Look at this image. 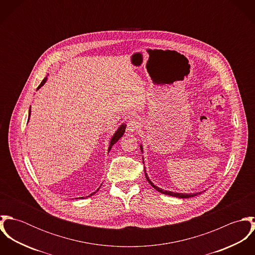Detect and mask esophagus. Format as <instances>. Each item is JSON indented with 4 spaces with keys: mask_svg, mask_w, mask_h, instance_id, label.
<instances>
[{
    "mask_svg": "<svg viewBox=\"0 0 255 255\" xmlns=\"http://www.w3.org/2000/svg\"><path fill=\"white\" fill-rule=\"evenodd\" d=\"M140 121L138 119H131L130 121H128V127H127V129L128 132H135L139 128H140Z\"/></svg>",
    "mask_w": 255,
    "mask_h": 255,
    "instance_id": "esophagus-1",
    "label": "esophagus"
}]
</instances>
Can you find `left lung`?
I'll use <instances>...</instances> for the list:
<instances>
[{"instance_id":"8db88e82","label":"left lung","mask_w":255,"mask_h":255,"mask_svg":"<svg viewBox=\"0 0 255 255\" xmlns=\"http://www.w3.org/2000/svg\"><path fill=\"white\" fill-rule=\"evenodd\" d=\"M140 149H141V151H143V150H142V146H140ZM144 173H145L146 179H147L148 182H149L156 190H158L159 192H161V193H163V194H167V195H171V196H175V197H179V198H188V197H193V196H195V195L201 193V192H195V193H178V192H173V191L164 190V189H162V188H160V187H158V186H156V185H154V184L152 183V182L149 180L147 174H146L145 169H144Z\"/></svg>"}]
</instances>
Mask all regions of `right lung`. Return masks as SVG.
<instances>
[{"instance_id":"1","label":"right lung","mask_w":255,"mask_h":255,"mask_svg":"<svg viewBox=\"0 0 255 255\" xmlns=\"http://www.w3.org/2000/svg\"><path fill=\"white\" fill-rule=\"evenodd\" d=\"M46 80H47V76H46V77H45V78L42 80V82H41V83H40V85L37 87V89H39L41 86H43V85L45 84ZM30 112H31V111H30V109H29V114H28V121H29V117H30ZM125 131H126V125H124V124H123V125H122V126L119 128H118V130L115 132V134L113 135V137H112V139H111V141H110V145L109 148H108V151H110V150H111V148H112V146L114 145V144H115V143H116V142H117V141H118V140H119V139H120V138L123 136V134L125 133ZM99 188H100V187H99ZM99 188H98V189H99ZM98 189H97L96 191L92 192L90 195H93L95 192H97V191H98ZM79 198H83V197H79Z\"/></svg>"}]
</instances>
